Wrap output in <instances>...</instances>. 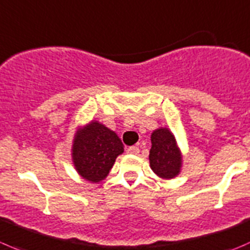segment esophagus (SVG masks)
Masks as SVG:
<instances>
[{
  "mask_svg": "<svg viewBox=\"0 0 250 250\" xmlns=\"http://www.w3.org/2000/svg\"><path fill=\"white\" fill-rule=\"evenodd\" d=\"M128 154H133V155H138L139 154V147L138 146H129L127 149Z\"/></svg>",
  "mask_w": 250,
  "mask_h": 250,
  "instance_id": "1",
  "label": "esophagus"
}]
</instances>
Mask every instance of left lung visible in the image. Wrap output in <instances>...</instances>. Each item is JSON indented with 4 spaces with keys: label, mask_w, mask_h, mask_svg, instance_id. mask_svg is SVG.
<instances>
[{
    "label": "left lung",
    "mask_w": 250,
    "mask_h": 250,
    "mask_svg": "<svg viewBox=\"0 0 250 250\" xmlns=\"http://www.w3.org/2000/svg\"><path fill=\"white\" fill-rule=\"evenodd\" d=\"M150 166L161 178H173L181 168V154L172 133L166 128L155 130L151 134Z\"/></svg>",
    "instance_id": "left-lung-1"
}]
</instances>
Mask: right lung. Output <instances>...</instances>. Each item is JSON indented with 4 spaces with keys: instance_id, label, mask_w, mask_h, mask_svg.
Returning a JSON list of instances; mask_svg holds the SVG:
<instances>
[{
    "instance_id": "obj_1",
    "label": "right lung",
    "mask_w": 250,
    "mask_h": 250,
    "mask_svg": "<svg viewBox=\"0 0 250 250\" xmlns=\"http://www.w3.org/2000/svg\"><path fill=\"white\" fill-rule=\"evenodd\" d=\"M123 144L115 132L98 122H91L76 135L73 162L83 178L100 182L108 174Z\"/></svg>"
}]
</instances>
